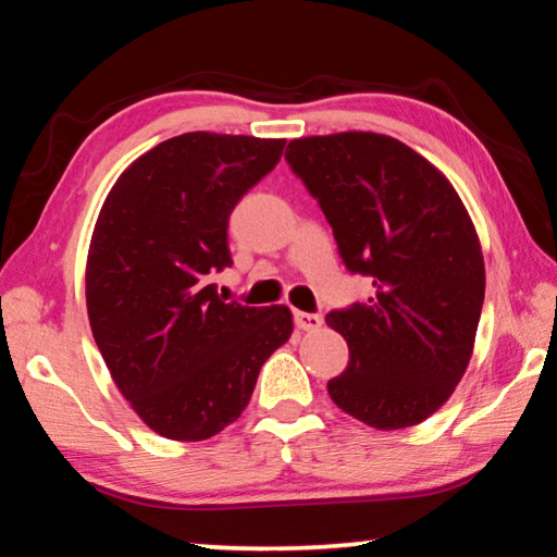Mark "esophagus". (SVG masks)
<instances>
[{
  "mask_svg": "<svg viewBox=\"0 0 557 557\" xmlns=\"http://www.w3.org/2000/svg\"><path fill=\"white\" fill-rule=\"evenodd\" d=\"M295 324L301 332H317L324 324L322 314H309V312H295Z\"/></svg>",
  "mask_w": 557,
  "mask_h": 557,
  "instance_id": "esophagus-1",
  "label": "esophagus"
}]
</instances>
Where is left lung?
Returning a JSON list of instances; mask_svg holds the SVG:
<instances>
[{"instance_id": "8db88e82", "label": "left lung", "mask_w": 557, "mask_h": 557, "mask_svg": "<svg viewBox=\"0 0 557 557\" xmlns=\"http://www.w3.org/2000/svg\"><path fill=\"white\" fill-rule=\"evenodd\" d=\"M285 159L346 270L375 287L326 314L348 344L329 395L371 428L418 425L465 375L482 317L484 258L465 203L428 159L375 132L292 139Z\"/></svg>"}]
</instances>
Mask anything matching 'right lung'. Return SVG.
Segmentation results:
<instances>
[{
  "label": "right lung",
  "instance_id": "right-lung-1",
  "mask_svg": "<svg viewBox=\"0 0 557 557\" xmlns=\"http://www.w3.org/2000/svg\"><path fill=\"white\" fill-rule=\"evenodd\" d=\"M285 139L186 132L117 178L92 231L86 299L112 381L157 435L209 440L240 418L292 334L287 307L225 301L228 219Z\"/></svg>",
  "mask_w": 557,
  "mask_h": 557
}]
</instances>
